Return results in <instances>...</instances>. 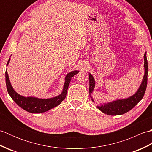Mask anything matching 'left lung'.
<instances>
[{
    "label": "left lung",
    "instance_id": "8db88e82",
    "mask_svg": "<svg viewBox=\"0 0 152 152\" xmlns=\"http://www.w3.org/2000/svg\"><path fill=\"white\" fill-rule=\"evenodd\" d=\"M144 68L145 74L144 76V79L141 86L138 89L137 92L131 97L122 99L117 100V101H113L112 102L108 103L107 104L104 106H97V108L102 111L104 114L110 115H121L125 114L126 112H129L132 108H133L136 106L140 100L143 98L145 91H146L147 82H148V61L146 58V52L145 53L144 56ZM89 93H92L93 89L95 88V80L93 79L91 74H89Z\"/></svg>",
    "mask_w": 152,
    "mask_h": 152
}]
</instances>
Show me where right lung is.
<instances>
[{
	"label": "right lung",
	"mask_w": 152,
	"mask_h": 152,
	"mask_svg": "<svg viewBox=\"0 0 152 152\" xmlns=\"http://www.w3.org/2000/svg\"><path fill=\"white\" fill-rule=\"evenodd\" d=\"M9 61L10 59L7 63V65L9 63ZM78 72L79 71L78 70H75L72 71V72H71L67 74L65 78V82H64V88L62 93H61L60 95L54 98L41 99L34 97H24V96L19 95L14 89H13L12 87L10 84V82L8 73L6 71L5 76L6 89H7L8 94L11 96V98L14 100L16 104L19 106H20L21 108L30 113H34V114L42 113L56 107V106L61 104V102L65 99L67 89L68 88H69L71 78H72L75 74L78 73Z\"/></svg>",
	"instance_id": "add662e5"
}]
</instances>
